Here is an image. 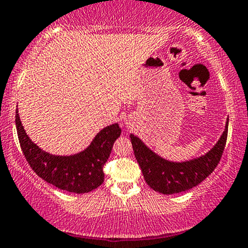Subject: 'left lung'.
Returning <instances> with one entry per match:
<instances>
[{
	"instance_id": "left-lung-1",
	"label": "left lung",
	"mask_w": 248,
	"mask_h": 248,
	"mask_svg": "<svg viewBox=\"0 0 248 248\" xmlns=\"http://www.w3.org/2000/svg\"><path fill=\"white\" fill-rule=\"evenodd\" d=\"M228 123L229 118H227L225 131L206 154L181 162L170 161L160 157L147 147L140 138L131 134L134 155L147 184L154 191L166 195L185 192L199 185L219 164L226 145Z\"/></svg>"
}]
</instances>
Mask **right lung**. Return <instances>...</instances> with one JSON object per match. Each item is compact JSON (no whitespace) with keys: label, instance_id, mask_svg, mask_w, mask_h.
<instances>
[{"label":"right lung","instance_id":"1","mask_svg":"<svg viewBox=\"0 0 248 248\" xmlns=\"http://www.w3.org/2000/svg\"><path fill=\"white\" fill-rule=\"evenodd\" d=\"M16 126L22 152L32 170L55 187L77 194L89 193L103 184V167L122 131L117 123L108 125L97 133L83 151L70 155H56L44 151L30 140L20 121L18 108Z\"/></svg>","mask_w":248,"mask_h":248}]
</instances>
